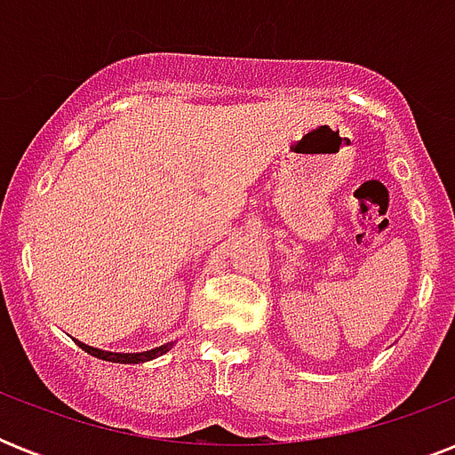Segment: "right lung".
Segmentation results:
<instances>
[{
  "mask_svg": "<svg viewBox=\"0 0 455 455\" xmlns=\"http://www.w3.org/2000/svg\"><path fill=\"white\" fill-rule=\"evenodd\" d=\"M77 347H82L84 352L96 356V359H103V361H110V363H146V361H153L157 356H163L167 354L174 347V342H164L160 347H153V349H146V352H106V349H99V347H89L80 339H75Z\"/></svg>",
  "mask_w": 455,
  "mask_h": 455,
  "instance_id": "obj_1",
  "label": "right lung"
}]
</instances>
